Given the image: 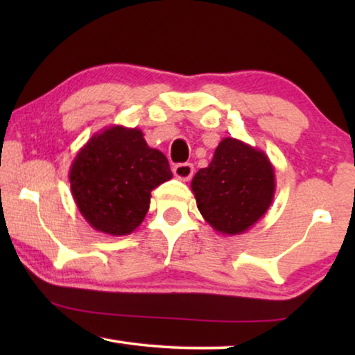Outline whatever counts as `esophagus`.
Returning a JSON list of instances; mask_svg holds the SVG:
<instances>
[{"label": "esophagus", "instance_id": "1", "mask_svg": "<svg viewBox=\"0 0 355 355\" xmlns=\"http://www.w3.org/2000/svg\"><path fill=\"white\" fill-rule=\"evenodd\" d=\"M173 175L180 180H183V182H188V180H191V177L194 175V166L191 163L177 164L173 167Z\"/></svg>", "mask_w": 355, "mask_h": 355}]
</instances>
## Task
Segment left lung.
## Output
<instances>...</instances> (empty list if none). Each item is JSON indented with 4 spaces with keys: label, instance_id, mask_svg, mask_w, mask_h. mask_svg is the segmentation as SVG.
Returning <instances> with one entry per match:
<instances>
[{
    "label": "left lung",
    "instance_id": "left-lung-1",
    "mask_svg": "<svg viewBox=\"0 0 355 355\" xmlns=\"http://www.w3.org/2000/svg\"><path fill=\"white\" fill-rule=\"evenodd\" d=\"M191 188L200 214L216 232L241 235L271 207L274 166L263 150L224 137L211 163L192 178Z\"/></svg>",
    "mask_w": 355,
    "mask_h": 355
}]
</instances>
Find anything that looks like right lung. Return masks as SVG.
<instances>
[{
    "label": "right lung",
    "mask_w": 355,
    "mask_h": 355,
    "mask_svg": "<svg viewBox=\"0 0 355 355\" xmlns=\"http://www.w3.org/2000/svg\"><path fill=\"white\" fill-rule=\"evenodd\" d=\"M172 178L163 152L139 128L111 125L95 133L71 161L69 180L89 225L111 236L133 233L150 208L152 191Z\"/></svg>",
    "instance_id": "obj_1"
}]
</instances>
